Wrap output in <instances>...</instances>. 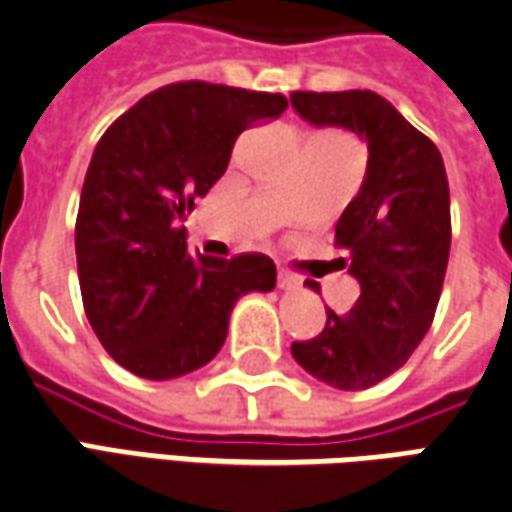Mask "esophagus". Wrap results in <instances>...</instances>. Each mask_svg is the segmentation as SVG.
<instances>
[{"mask_svg":"<svg viewBox=\"0 0 512 512\" xmlns=\"http://www.w3.org/2000/svg\"><path fill=\"white\" fill-rule=\"evenodd\" d=\"M277 285L282 290H293L296 285H299V279L293 277V274H288L285 268H279V274H277Z\"/></svg>","mask_w":512,"mask_h":512,"instance_id":"34e87169","label":"esophagus"}]
</instances>
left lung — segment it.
<instances>
[{"mask_svg": "<svg viewBox=\"0 0 512 512\" xmlns=\"http://www.w3.org/2000/svg\"><path fill=\"white\" fill-rule=\"evenodd\" d=\"M290 104L312 126L359 134L370 153L362 189L334 227L345 252L337 263L362 293L345 315L326 310L321 334L290 354L323 384L367 389L406 365L439 307L452 238L447 172L439 147L373 90H296Z\"/></svg>", "mask_w": 512, "mask_h": 512, "instance_id": "left-lung-1", "label": "left lung"}]
</instances>
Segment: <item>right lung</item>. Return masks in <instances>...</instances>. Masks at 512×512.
<instances>
[{
  "label": "right lung",
  "mask_w": 512,
  "mask_h": 512,
  "mask_svg": "<svg viewBox=\"0 0 512 512\" xmlns=\"http://www.w3.org/2000/svg\"><path fill=\"white\" fill-rule=\"evenodd\" d=\"M285 109L279 93L175 82L95 145L76 216L79 288L95 337L134 376L169 381L208 365L235 301L277 285L266 255H191L175 219L222 178L238 134Z\"/></svg>",
  "instance_id": "right-lung-1"
}]
</instances>
